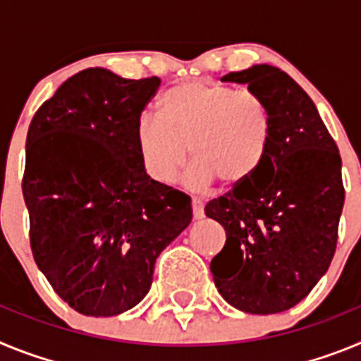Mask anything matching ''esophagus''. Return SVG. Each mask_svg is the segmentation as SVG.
<instances>
[{
  "mask_svg": "<svg viewBox=\"0 0 361 361\" xmlns=\"http://www.w3.org/2000/svg\"><path fill=\"white\" fill-rule=\"evenodd\" d=\"M191 208H193V219L200 220L204 219V204L200 200L193 199L191 200Z\"/></svg>",
  "mask_w": 361,
  "mask_h": 361,
  "instance_id": "34e87169",
  "label": "esophagus"
}]
</instances>
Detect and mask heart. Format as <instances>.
<instances>
[{"label":"heart","instance_id":"heart-1","mask_svg":"<svg viewBox=\"0 0 361 361\" xmlns=\"http://www.w3.org/2000/svg\"><path fill=\"white\" fill-rule=\"evenodd\" d=\"M161 117L137 123V149L149 177L173 183L195 162L191 184L219 183L226 191L250 184L266 161L271 119L257 97L216 82L186 81L171 86L159 101Z\"/></svg>","mask_w":361,"mask_h":361}]
</instances>
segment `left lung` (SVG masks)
Segmentation results:
<instances>
[{"label": "left lung", "instance_id": "1", "mask_svg": "<svg viewBox=\"0 0 361 361\" xmlns=\"http://www.w3.org/2000/svg\"><path fill=\"white\" fill-rule=\"evenodd\" d=\"M222 81L245 85L266 106L271 141L257 177L204 209L226 231L209 267L228 304L275 314L329 269L345 200L342 159L311 97L283 70L253 65Z\"/></svg>", "mask_w": 361, "mask_h": 361}]
</instances>
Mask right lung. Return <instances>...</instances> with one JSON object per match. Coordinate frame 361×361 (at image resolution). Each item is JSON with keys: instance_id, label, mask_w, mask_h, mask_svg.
<instances>
[{"instance_id": "1", "label": "right lung", "mask_w": 361, "mask_h": 361, "mask_svg": "<svg viewBox=\"0 0 361 361\" xmlns=\"http://www.w3.org/2000/svg\"><path fill=\"white\" fill-rule=\"evenodd\" d=\"M159 85L81 70L28 128L32 255L54 291L86 317L135 307L157 257L193 216L190 197L149 178L137 149V123Z\"/></svg>"}]
</instances>
